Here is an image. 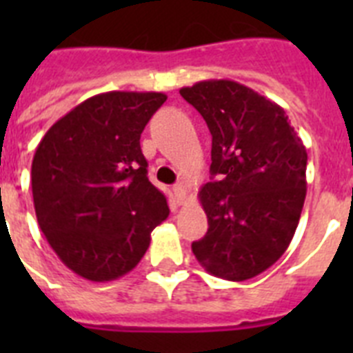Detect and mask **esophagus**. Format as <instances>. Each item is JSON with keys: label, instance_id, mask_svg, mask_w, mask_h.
Returning a JSON list of instances; mask_svg holds the SVG:
<instances>
[{"label": "esophagus", "instance_id": "esophagus-1", "mask_svg": "<svg viewBox=\"0 0 353 353\" xmlns=\"http://www.w3.org/2000/svg\"><path fill=\"white\" fill-rule=\"evenodd\" d=\"M173 192L174 196H176V201H179V203H183L187 198V185L183 182L176 183V185L173 187Z\"/></svg>", "mask_w": 353, "mask_h": 353}]
</instances>
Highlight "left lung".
Segmentation results:
<instances>
[{
  "label": "left lung",
  "instance_id": "1",
  "mask_svg": "<svg viewBox=\"0 0 353 353\" xmlns=\"http://www.w3.org/2000/svg\"><path fill=\"white\" fill-rule=\"evenodd\" d=\"M212 134V180L199 191L208 232L192 242L205 269L245 281L283 256L305 199L307 154L285 109L244 84L210 79L180 90Z\"/></svg>",
  "mask_w": 353,
  "mask_h": 353
}]
</instances>
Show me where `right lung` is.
<instances>
[{
	"instance_id": "add662e5",
	"label": "right lung",
	"mask_w": 353,
	"mask_h": 353,
	"mask_svg": "<svg viewBox=\"0 0 353 353\" xmlns=\"http://www.w3.org/2000/svg\"><path fill=\"white\" fill-rule=\"evenodd\" d=\"M164 102L157 92L101 93L60 118L37 146V221L58 258L84 279L104 283L130 272L150 233L170 215L139 145Z\"/></svg>"
}]
</instances>
